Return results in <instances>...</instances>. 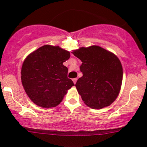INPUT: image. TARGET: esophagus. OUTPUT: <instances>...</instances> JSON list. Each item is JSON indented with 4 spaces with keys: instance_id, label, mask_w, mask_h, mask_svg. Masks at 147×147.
Returning <instances> with one entry per match:
<instances>
[{
    "instance_id": "1",
    "label": "esophagus",
    "mask_w": 147,
    "mask_h": 147,
    "mask_svg": "<svg viewBox=\"0 0 147 147\" xmlns=\"http://www.w3.org/2000/svg\"><path fill=\"white\" fill-rule=\"evenodd\" d=\"M77 80H78V78H74V79H72V81H73L74 84H76Z\"/></svg>"
}]
</instances>
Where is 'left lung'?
I'll return each mask as SVG.
<instances>
[{"instance_id": "obj_1", "label": "left lung", "mask_w": 147, "mask_h": 147, "mask_svg": "<svg viewBox=\"0 0 147 147\" xmlns=\"http://www.w3.org/2000/svg\"><path fill=\"white\" fill-rule=\"evenodd\" d=\"M72 53L82 63V77L75 86L84 103L93 109L110 105L119 94L122 82V66L118 57L96 45L81 47Z\"/></svg>"}]
</instances>
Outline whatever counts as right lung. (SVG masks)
<instances>
[{"mask_svg":"<svg viewBox=\"0 0 147 147\" xmlns=\"http://www.w3.org/2000/svg\"><path fill=\"white\" fill-rule=\"evenodd\" d=\"M69 57V52L58 46L46 45L26 57L21 69L22 84L35 105L45 108L56 107L75 85L67 78V67L63 65Z\"/></svg>","mask_w":147,"mask_h":147,"instance_id":"obj_1","label":"right lung"}]
</instances>
